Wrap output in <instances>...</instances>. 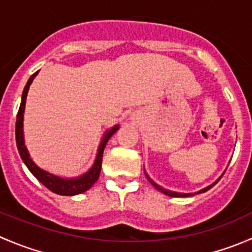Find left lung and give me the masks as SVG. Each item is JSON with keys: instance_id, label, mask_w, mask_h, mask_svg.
<instances>
[{"instance_id": "8db88e82", "label": "left lung", "mask_w": 252, "mask_h": 252, "mask_svg": "<svg viewBox=\"0 0 252 252\" xmlns=\"http://www.w3.org/2000/svg\"><path fill=\"white\" fill-rule=\"evenodd\" d=\"M145 174H146V173H145ZM222 175H223V174H222ZM222 175H220V177L218 178V179L216 180V182L213 183V184L208 185V187H206L205 189L200 190V191H197V192H192V194H183V192H175V191H171V190H167V189H164V188L159 187L158 184H156V183H155L154 180H152L151 178H150L149 175H147V174H146V177H147V179H149V182L151 183L152 185H154V187H155V189H157V190H158V191L163 192L164 195H168V196H172V197H185V196H194V195H196V194H200V192H205V191H207L208 189H211V188H212V187H215V185L217 184L218 182H220V178H222Z\"/></svg>"}]
</instances>
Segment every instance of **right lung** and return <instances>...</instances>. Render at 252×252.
<instances>
[{"label": "right lung", "instance_id": "right-lung-1", "mask_svg": "<svg viewBox=\"0 0 252 252\" xmlns=\"http://www.w3.org/2000/svg\"><path fill=\"white\" fill-rule=\"evenodd\" d=\"M37 73H34L32 77L28 80L27 85H25L24 91H23L22 95V102H20L19 111L17 114V122H16V141H17V147L18 151H19L20 157H22L23 162L25 163V166L28 167L32 174L41 183L42 185L47 188L48 190H51L52 192L58 195H63V196H73V195L81 194V192L86 191V190L90 189L94 184L96 183V180L100 177L101 172V166H102V155L103 150H105L106 144L114 133L119 129V126H114L113 128H111L110 130H107L103 135L102 140L100 142V146H98L97 155H96L95 162H94L93 167L89 169L86 173L77 178H62L55 175L50 172L45 171V169L40 168L36 163L30 157L29 151H28L27 146H25L24 142V133H23V119H24V110H25V101H27V95L28 91H29L30 84L32 83L34 78L36 77Z\"/></svg>", "mask_w": 252, "mask_h": 252}]
</instances>
